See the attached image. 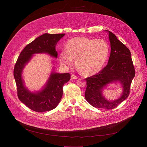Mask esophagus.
<instances>
[{
	"label": "esophagus",
	"mask_w": 147,
	"mask_h": 147,
	"mask_svg": "<svg viewBox=\"0 0 147 147\" xmlns=\"http://www.w3.org/2000/svg\"><path fill=\"white\" fill-rule=\"evenodd\" d=\"M78 78V77L77 76H76V75H74V74H72L71 76V79H77Z\"/></svg>",
	"instance_id": "34e87169"
}]
</instances>
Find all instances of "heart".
<instances>
[{
	"label": "heart",
	"mask_w": 147,
	"mask_h": 147,
	"mask_svg": "<svg viewBox=\"0 0 147 147\" xmlns=\"http://www.w3.org/2000/svg\"><path fill=\"white\" fill-rule=\"evenodd\" d=\"M110 53V46L104 39H92L87 37H76L67 43V50L60 54L62 64L71 65L73 58L76 65L84 75L92 76L104 68Z\"/></svg>",
	"instance_id": "obj_1"
}]
</instances>
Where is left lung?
Returning <instances> with one entry per match:
<instances>
[{
    "instance_id": "1",
    "label": "left lung",
    "mask_w": 147,
    "mask_h": 147,
    "mask_svg": "<svg viewBox=\"0 0 147 147\" xmlns=\"http://www.w3.org/2000/svg\"><path fill=\"white\" fill-rule=\"evenodd\" d=\"M111 53L107 65L97 74L86 78V89L84 97L94 107L111 110L117 107L129 96L131 83L135 70L131 53L126 46L110 31ZM119 81L122 84V96L114 102L107 100L102 94V89L109 83Z\"/></svg>"
}]
</instances>
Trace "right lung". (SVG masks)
I'll use <instances>...</instances> for the list:
<instances>
[{
	"mask_svg": "<svg viewBox=\"0 0 147 147\" xmlns=\"http://www.w3.org/2000/svg\"><path fill=\"white\" fill-rule=\"evenodd\" d=\"M65 34L45 33L28 44L20 53L15 64L13 76L17 85V95L20 101L28 108L36 112H45L57 107L63 96L64 84L70 79L69 73H52L45 87L40 92L32 93L24 87L21 73L26 63L34 53H47L57 58V42Z\"/></svg>",
	"mask_w": 147,
	"mask_h": 147,
	"instance_id": "1",
	"label": "right lung"
}]
</instances>
